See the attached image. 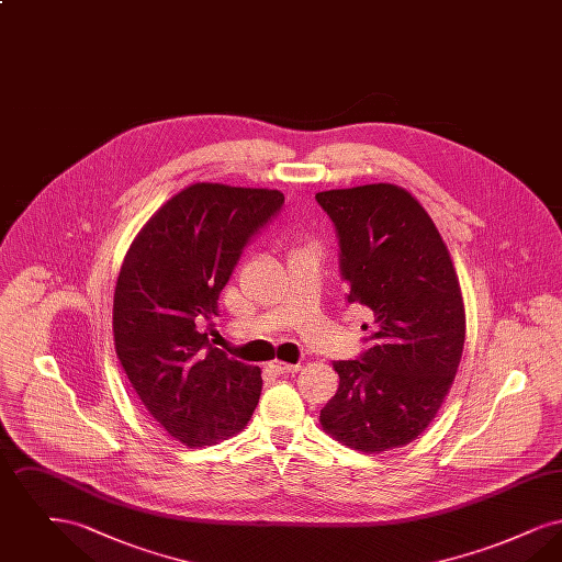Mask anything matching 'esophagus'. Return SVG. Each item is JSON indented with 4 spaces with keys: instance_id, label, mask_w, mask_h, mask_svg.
Listing matches in <instances>:
<instances>
[{
    "instance_id": "1",
    "label": "esophagus",
    "mask_w": 562,
    "mask_h": 562,
    "mask_svg": "<svg viewBox=\"0 0 562 562\" xmlns=\"http://www.w3.org/2000/svg\"><path fill=\"white\" fill-rule=\"evenodd\" d=\"M269 369L278 374H293L296 373V371H301L299 364H286V362H280V360L269 362Z\"/></svg>"
}]
</instances>
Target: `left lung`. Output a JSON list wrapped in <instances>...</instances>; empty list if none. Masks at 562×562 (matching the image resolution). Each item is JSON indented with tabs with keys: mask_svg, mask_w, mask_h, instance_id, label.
Returning a JSON list of instances; mask_svg holds the SVG:
<instances>
[{
	"mask_svg": "<svg viewBox=\"0 0 562 562\" xmlns=\"http://www.w3.org/2000/svg\"><path fill=\"white\" fill-rule=\"evenodd\" d=\"M339 238L348 303L373 312V346L337 360L339 390L322 428L353 451L415 440L447 398L465 341V310L447 244L406 189L374 183L316 193Z\"/></svg>",
	"mask_w": 562,
	"mask_h": 562,
	"instance_id": "1",
	"label": "left lung"
}]
</instances>
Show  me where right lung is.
<instances>
[{
	"instance_id": "right-lung-1",
	"label": "right lung",
	"mask_w": 562,
	"mask_h": 562,
	"mask_svg": "<svg viewBox=\"0 0 562 562\" xmlns=\"http://www.w3.org/2000/svg\"><path fill=\"white\" fill-rule=\"evenodd\" d=\"M278 189L193 183L134 238L113 294L115 353L138 401L186 447L238 434L261 396V369L209 346L202 321L244 246L282 209Z\"/></svg>"
}]
</instances>
